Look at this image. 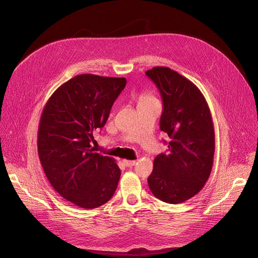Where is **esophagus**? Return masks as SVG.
Segmentation results:
<instances>
[{
	"instance_id": "34e87169",
	"label": "esophagus",
	"mask_w": 258,
	"mask_h": 258,
	"mask_svg": "<svg viewBox=\"0 0 258 258\" xmlns=\"http://www.w3.org/2000/svg\"><path fill=\"white\" fill-rule=\"evenodd\" d=\"M123 163H124L125 166L131 167V166H134V165L136 164V161H135V160H126V159H124V160H123Z\"/></svg>"
}]
</instances>
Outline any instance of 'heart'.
<instances>
[{
  "mask_svg": "<svg viewBox=\"0 0 258 258\" xmlns=\"http://www.w3.org/2000/svg\"><path fill=\"white\" fill-rule=\"evenodd\" d=\"M152 100H153V98H151V97H144L142 99V101H152Z\"/></svg>",
  "mask_w": 258,
  "mask_h": 258,
  "instance_id": "obj_1",
  "label": "heart"
}]
</instances>
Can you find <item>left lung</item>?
Wrapping results in <instances>:
<instances>
[{
  "label": "left lung",
  "mask_w": 258,
  "mask_h": 258,
  "mask_svg": "<svg viewBox=\"0 0 258 258\" xmlns=\"http://www.w3.org/2000/svg\"><path fill=\"white\" fill-rule=\"evenodd\" d=\"M146 76L161 95L160 130L170 138L167 153L154 159L148 185L163 202H185L204 187L213 165L215 143L210 110L200 90L176 71L157 66L147 70Z\"/></svg>",
  "instance_id": "8db88e82"
}]
</instances>
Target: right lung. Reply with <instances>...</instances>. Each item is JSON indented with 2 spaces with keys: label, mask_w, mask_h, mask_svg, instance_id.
<instances>
[{
  "label": "right lung",
  "mask_w": 258,
  "mask_h": 258,
  "mask_svg": "<svg viewBox=\"0 0 258 258\" xmlns=\"http://www.w3.org/2000/svg\"><path fill=\"white\" fill-rule=\"evenodd\" d=\"M125 85L124 78L77 76L53 93L43 110L38 132L42 166L55 191L79 207L97 208L117 188L118 165L95 153L92 142Z\"/></svg>",
  "instance_id": "add662e5"
}]
</instances>
